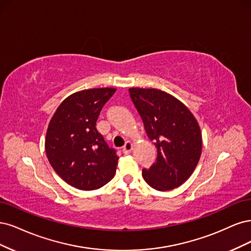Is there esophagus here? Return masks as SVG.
Listing matches in <instances>:
<instances>
[{"label": "esophagus", "instance_id": "34e87169", "mask_svg": "<svg viewBox=\"0 0 251 251\" xmlns=\"http://www.w3.org/2000/svg\"><path fill=\"white\" fill-rule=\"evenodd\" d=\"M132 146H133L132 143L130 141H127L125 143V146L122 148V151H123L124 154H129V153H130L131 150H132Z\"/></svg>", "mask_w": 251, "mask_h": 251}]
</instances>
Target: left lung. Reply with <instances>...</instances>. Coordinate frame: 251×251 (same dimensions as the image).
<instances>
[{"label":"left lung","mask_w":251,"mask_h":251,"mask_svg":"<svg viewBox=\"0 0 251 251\" xmlns=\"http://www.w3.org/2000/svg\"><path fill=\"white\" fill-rule=\"evenodd\" d=\"M130 98L143 120L145 130L157 149V158L143 178L157 191L181 185L195 170L202 150L196 118L174 96L157 88H129Z\"/></svg>","instance_id":"obj_1"}]
</instances>
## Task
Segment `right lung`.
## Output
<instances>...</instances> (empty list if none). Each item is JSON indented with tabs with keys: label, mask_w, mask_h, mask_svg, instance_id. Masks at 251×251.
Masks as SVG:
<instances>
[{
	"label": "right lung",
	"mask_w": 251,
	"mask_h": 251,
	"mask_svg": "<svg viewBox=\"0 0 251 251\" xmlns=\"http://www.w3.org/2000/svg\"><path fill=\"white\" fill-rule=\"evenodd\" d=\"M116 88L72 94L56 109L47 129L45 150L52 168L72 187L97 190L116 174L119 156L96 128L104 104Z\"/></svg>",
	"instance_id": "obj_1"
}]
</instances>
